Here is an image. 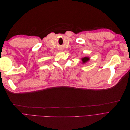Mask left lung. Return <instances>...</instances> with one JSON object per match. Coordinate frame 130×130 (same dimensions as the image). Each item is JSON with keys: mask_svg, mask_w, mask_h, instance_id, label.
Returning <instances> with one entry per match:
<instances>
[{"mask_svg": "<svg viewBox=\"0 0 130 130\" xmlns=\"http://www.w3.org/2000/svg\"><path fill=\"white\" fill-rule=\"evenodd\" d=\"M81 63L82 64H84L87 63L90 60V57H84L83 58H81Z\"/></svg>", "mask_w": 130, "mask_h": 130, "instance_id": "1", "label": "left lung"}]
</instances>
